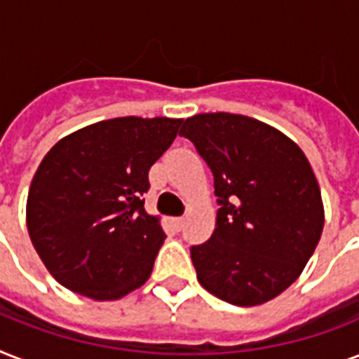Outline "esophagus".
<instances>
[{
  "label": "esophagus",
  "mask_w": 359,
  "mask_h": 359,
  "mask_svg": "<svg viewBox=\"0 0 359 359\" xmlns=\"http://www.w3.org/2000/svg\"><path fill=\"white\" fill-rule=\"evenodd\" d=\"M173 224H175V227H177V231H180L182 227H184V218H182V216H180V218H175Z\"/></svg>",
  "instance_id": "esophagus-1"
}]
</instances>
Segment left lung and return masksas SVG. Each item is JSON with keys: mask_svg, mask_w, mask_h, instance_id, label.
<instances>
[{"mask_svg": "<svg viewBox=\"0 0 359 359\" xmlns=\"http://www.w3.org/2000/svg\"><path fill=\"white\" fill-rule=\"evenodd\" d=\"M180 135L207 162L218 197L216 229L191 245L199 283L233 306H259L296 281L324 227L306 154L279 130L235 114L186 119Z\"/></svg>", "mask_w": 359, "mask_h": 359, "instance_id": "1", "label": "left lung"}]
</instances>
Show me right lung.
Segmentation results:
<instances>
[{
    "instance_id": "right-lung-1",
    "label": "right lung",
    "mask_w": 359,
    "mask_h": 359,
    "mask_svg": "<svg viewBox=\"0 0 359 359\" xmlns=\"http://www.w3.org/2000/svg\"><path fill=\"white\" fill-rule=\"evenodd\" d=\"M180 124L117 117L67 135L44 156L27 196V231L63 287L115 300L149 279L165 233L143 196Z\"/></svg>"
}]
</instances>
